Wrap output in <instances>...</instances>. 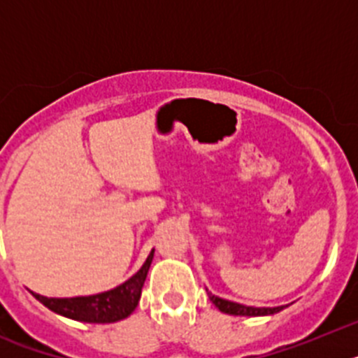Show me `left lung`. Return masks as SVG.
Masks as SVG:
<instances>
[{
  "label": "left lung",
  "instance_id": "left-lung-1",
  "mask_svg": "<svg viewBox=\"0 0 358 358\" xmlns=\"http://www.w3.org/2000/svg\"><path fill=\"white\" fill-rule=\"evenodd\" d=\"M211 303L217 306L220 312L231 315H249V317H258V315H273L281 312L283 308H287V305L281 306H248V305H240V303L229 301V299H222V297L215 296V294L208 292Z\"/></svg>",
  "mask_w": 358,
  "mask_h": 358
}]
</instances>
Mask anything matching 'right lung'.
I'll list each match as a JSON object with an SVG mask.
<instances>
[{
    "label": "right lung",
    "mask_w": 358,
    "mask_h": 358,
    "mask_svg": "<svg viewBox=\"0 0 358 358\" xmlns=\"http://www.w3.org/2000/svg\"><path fill=\"white\" fill-rule=\"evenodd\" d=\"M154 249L148 258L134 276L129 278L125 283L110 289L107 292L93 294V296L77 297H46L41 294H34L37 301L43 303L46 308L64 317L80 322H116L129 317L136 310L141 297V289L147 280L148 268H150Z\"/></svg>",
    "instance_id": "right-lung-1"
}]
</instances>
